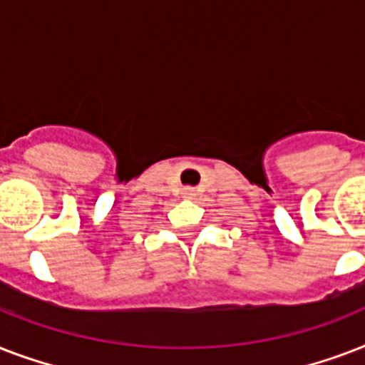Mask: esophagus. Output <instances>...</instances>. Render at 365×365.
Masks as SVG:
<instances>
[{
	"label": "esophagus",
	"mask_w": 365,
	"mask_h": 365,
	"mask_svg": "<svg viewBox=\"0 0 365 365\" xmlns=\"http://www.w3.org/2000/svg\"><path fill=\"white\" fill-rule=\"evenodd\" d=\"M193 195H195V189H191V187H185L182 191L183 199H193Z\"/></svg>",
	"instance_id": "esophagus-1"
}]
</instances>
